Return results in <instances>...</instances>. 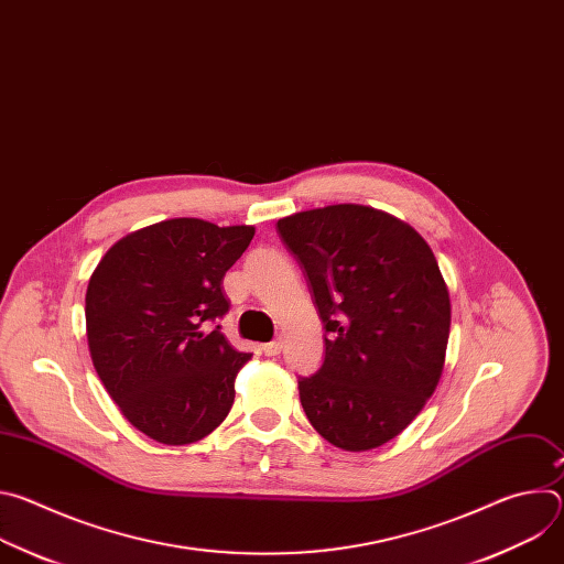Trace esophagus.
Wrapping results in <instances>:
<instances>
[{
    "label": "esophagus",
    "instance_id": "34e87169",
    "mask_svg": "<svg viewBox=\"0 0 564 564\" xmlns=\"http://www.w3.org/2000/svg\"><path fill=\"white\" fill-rule=\"evenodd\" d=\"M281 348H283L281 341H270V344H263V346H261V350H263L265 357H276V355L281 352Z\"/></svg>",
    "mask_w": 564,
    "mask_h": 564
}]
</instances>
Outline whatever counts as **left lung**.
Instances as JSON below:
<instances>
[{
	"instance_id": "1",
	"label": "left lung",
	"mask_w": 564,
	"mask_h": 564,
	"mask_svg": "<svg viewBox=\"0 0 564 564\" xmlns=\"http://www.w3.org/2000/svg\"><path fill=\"white\" fill-rule=\"evenodd\" d=\"M326 326V359L299 379L314 431L370 451L404 431L435 392L451 333V296L426 240L366 205H328L276 223Z\"/></svg>"
}]
</instances>
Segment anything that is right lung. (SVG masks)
<instances>
[{"label":"right lung","mask_w":564,"mask_h":564,"mask_svg":"<svg viewBox=\"0 0 564 564\" xmlns=\"http://www.w3.org/2000/svg\"><path fill=\"white\" fill-rule=\"evenodd\" d=\"M252 238V225L160 220L122 236L89 279L96 372L131 426L160 444L203 440L234 404L236 375L252 355L205 326L227 312L223 276Z\"/></svg>","instance_id":"add662e5"}]
</instances>
